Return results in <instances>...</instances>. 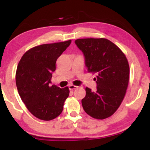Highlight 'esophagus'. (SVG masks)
I'll use <instances>...</instances> for the list:
<instances>
[{
  "label": "esophagus",
  "instance_id": "obj_1",
  "mask_svg": "<svg viewBox=\"0 0 150 150\" xmlns=\"http://www.w3.org/2000/svg\"><path fill=\"white\" fill-rule=\"evenodd\" d=\"M79 87L78 86H75V85H70L69 86V90H74L75 89H77V88Z\"/></svg>",
  "mask_w": 150,
  "mask_h": 150
}]
</instances>
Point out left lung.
<instances>
[{
    "label": "left lung",
    "mask_w": 150,
    "mask_h": 150,
    "mask_svg": "<svg viewBox=\"0 0 150 150\" xmlns=\"http://www.w3.org/2000/svg\"><path fill=\"white\" fill-rule=\"evenodd\" d=\"M75 44L83 52L88 71L96 74L97 91L86 87L83 109L97 120L109 117L120 107L128 88L130 67L126 55L105 38L79 39Z\"/></svg>",
    "instance_id": "left-lung-1"
}]
</instances>
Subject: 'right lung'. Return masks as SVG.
<instances>
[{
  "label": "right lung",
  "instance_id": "add662e5",
  "mask_svg": "<svg viewBox=\"0 0 150 150\" xmlns=\"http://www.w3.org/2000/svg\"><path fill=\"white\" fill-rule=\"evenodd\" d=\"M71 40L33 47L23 54L18 63L16 83L18 93L30 113L44 121L56 118L63 111L69 88L49 86L56 61Z\"/></svg>",
  "mask_w": 150,
  "mask_h": 150
}]
</instances>
